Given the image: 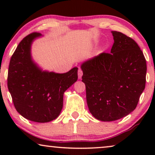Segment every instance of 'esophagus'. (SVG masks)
<instances>
[{
  "label": "esophagus",
  "mask_w": 155,
  "mask_h": 155,
  "mask_svg": "<svg viewBox=\"0 0 155 155\" xmlns=\"http://www.w3.org/2000/svg\"><path fill=\"white\" fill-rule=\"evenodd\" d=\"M78 78L80 79L82 78V75H83V73H82V71L81 69H78Z\"/></svg>",
  "instance_id": "esophagus-1"
}]
</instances>
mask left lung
I'll use <instances>...</instances> for the list:
<instances>
[{
    "label": "left lung",
    "instance_id": "8db88e82",
    "mask_svg": "<svg viewBox=\"0 0 155 155\" xmlns=\"http://www.w3.org/2000/svg\"><path fill=\"white\" fill-rule=\"evenodd\" d=\"M111 53H101L81 65L87 103L97 119L113 121L131 113L145 87L147 65L133 39L111 31Z\"/></svg>",
    "mask_w": 155,
    "mask_h": 155
}]
</instances>
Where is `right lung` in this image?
Segmentation results:
<instances>
[{
    "instance_id": "obj_1",
    "label": "right lung",
    "mask_w": 155,
    "mask_h": 155,
    "mask_svg": "<svg viewBox=\"0 0 155 155\" xmlns=\"http://www.w3.org/2000/svg\"><path fill=\"white\" fill-rule=\"evenodd\" d=\"M41 34H29L18 44L10 58L8 87L17 111L38 123L56 119L63 108V94L78 80V68L60 74L42 71L31 60L34 39Z\"/></svg>"
}]
</instances>
